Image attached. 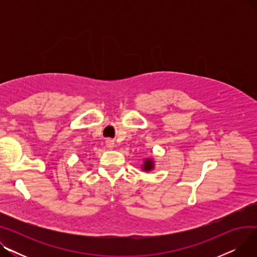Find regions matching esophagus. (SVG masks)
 <instances>
[{"mask_svg": "<svg viewBox=\"0 0 257 257\" xmlns=\"http://www.w3.org/2000/svg\"><path fill=\"white\" fill-rule=\"evenodd\" d=\"M106 147L108 148V149H112V148L114 147V143L112 140H107L106 141Z\"/></svg>", "mask_w": 257, "mask_h": 257, "instance_id": "obj_1", "label": "esophagus"}]
</instances>
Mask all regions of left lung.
Returning a JSON list of instances; mask_svg holds the SVG:
<instances>
[{
	"label": "left lung",
	"instance_id": "8db88e82",
	"mask_svg": "<svg viewBox=\"0 0 257 257\" xmlns=\"http://www.w3.org/2000/svg\"><path fill=\"white\" fill-rule=\"evenodd\" d=\"M155 168V160L153 157H147L144 159V164L142 165L141 169L144 172H151Z\"/></svg>",
	"mask_w": 257,
	"mask_h": 257
}]
</instances>
